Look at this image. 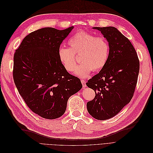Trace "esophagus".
I'll list each match as a JSON object with an SVG mask.
<instances>
[{
  "mask_svg": "<svg viewBox=\"0 0 153 153\" xmlns=\"http://www.w3.org/2000/svg\"><path fill=\"white\" fill-rule=\"evenodd\" d=\"M81 82H82V85H83V88H85L86 86V81H85L84 79H82Z\"/></svg>",
  "mask_w": 153,
  "mask_h": 153,
  "instance_id": "esophagus-1",
  "label": "esophagus"
}]
</instances>
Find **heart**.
<instances>
[{
    "mask_svg": "<svg viewBox=\"0 0 153 153\" xmlns=\"http://www.w3.org/2000/svg\"><path fill=\"white\" fill-rule=\"evenodd\" d=\"M70 48L62 46L58 50L59 61L65 69L79 77L88 76L90 72L105 67L110 54V45L102 36L97 37L83 31L75 33L68 40ZM80 55L82 62L75 69L76 55Z\"/></svg>",
    "mask_w": 153,
    "mask_h": 153,
    "instance_id": "heart-1",
    "label": "heart"
}]
</instances>
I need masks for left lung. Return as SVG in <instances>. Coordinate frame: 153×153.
<instances>
[{"instance_id": "obj_1", "label": "left lung", "mask_w": 153, "mask_h": 153, "mask_svg": "<svg viewBox=\"0 0 153 153\" xmlns=\"http://www.w3.org/2000/svg\"><path fill=\"white\" fill-rule=\"evenodd\" d=\"M110 43V58L105 67L90 79L86 85L95 92L87 103V110L94 118L110 119L130 102L135 91L140 60L132 43L113 27H93Z\"/></svg>"}]
</instances>
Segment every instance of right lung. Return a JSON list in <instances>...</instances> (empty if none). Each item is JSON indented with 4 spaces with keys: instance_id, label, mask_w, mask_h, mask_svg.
Here are the masks:
<instances>
[{
    "instance_id": "1",
    "label": "right lung",
    "mask_w": 153,
    "mask_h": 153,
    "mask_svg": "<svg viewBox=\"0 0 153 153\" xmlns=\"http://www.w3.org/2000/svg\"><path fill=\"white\" fill-rule=\"evenodd\" d=\"M73 28L39 29L27 35L14 53V83L27 106L43 118L62 116L68 98L82 88L80 79L65 69L58 56Z\"/></svg>"
}]
</instances>
